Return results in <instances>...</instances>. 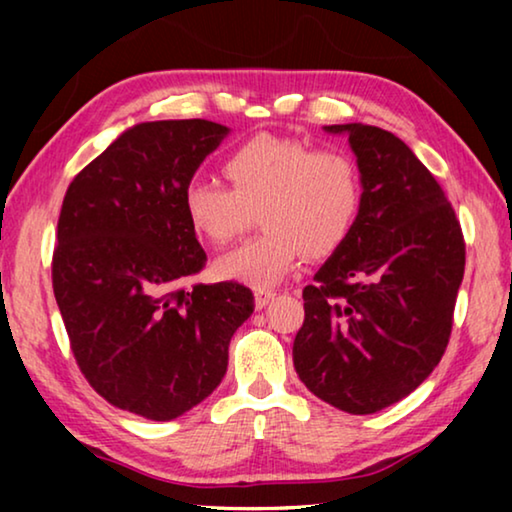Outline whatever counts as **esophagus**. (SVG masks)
<instances>
[{"label":"esophagus","instance_id":"34e87169","mask_svg":"<svg viewBox=\"0 0 512 512\" xmlns=\"http://www.w3.org/2000/svg\"><path fill=\"white\" fill-rule=\"evenodd\" d=\"M275 296H277V293L273 289H257L255 291V305H257V309L266 307L268 302H271Z\"/></svg>","mask_w":512,"mask_h":512}]
</instances>
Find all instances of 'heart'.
Masks as SVG:
<instances>
[{
    "label": "heart",
    "mask_w": 512,
    "mask_h": 512,
    "mask_svg": "<svg viewBox=\"0 0 512 512\" xmlns=\"http://www.w3.org/2000/svg\"><path fill=\"white\" fill-rule=\"evenodd\" d=\"M216 180H192L183 212L194 235L223 248L253 225L264 232L216 262V275L266 289L284 280L305 255L327 257L357 225L363 180L341 149H311L293 137L255 135L228 153Z\"/></svg>",
    "instance_id": "b5f03b06"
}]
</instances>
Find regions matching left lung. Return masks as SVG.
<instances>
[{"label":"left lung","instance_id":"8db88e82","mask_svg":"<svg viewBox=\"0 0 512 512\" xmlns=\"http://www.w3.org/2000/svg\"><path fill=\"white\" fill-rule=\"evenodd\" d=\"M327 131L348 133L363 207L302 291L293 366L323 402L368 415L413 393L443 359L465 239L443 187L400 137L363 124Z\"/></svg>","mask_w":512,"mask_h":512}]
</instances>
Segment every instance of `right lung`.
<instances>
[{
	"label": "right lung",
	"mask_w": 512,
	"mask_h": 512,
	"mask_svg": "<svg viewBox=\"0 0 512 512\" xmlns=\"http://www.w3.org/2000/svg\"><path fill=\"white\" fill-rule=\"evenodd\" d=\"M228 128L146 121L76 173L58 216L51 284L76 366L103 400L149 420L201 404L253 314L237 282H189L207 255L183 189Z\"/></svg>",
	"instance_id": "right-lung-1"
}]
</instances>
